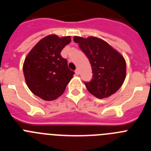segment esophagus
<instances>
[{"mask_svg":"<svg viewBox=\"0 0 151 151\" xmlns=\"http://www.w3.org/2000/svg\"><path fill=\"white\" fill-rule=\"evenodd\" d=\"M75 73H76V74L77 75V76H78V75H79V70H78V69H76V71H75Z\"/></svg>","mask_w":151,"mask_h":151,"instance_id":"esophagus-1","label":"esophagus"}]
</instances>
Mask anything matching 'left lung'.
I'll use <instances>...</instances> for the list:
<instances>
[{"label":"left lung","instance_id":"8db88e82","mask_svg":"<svg viewBox=\"0 0 151 151\" xmlns=\"http://www.w3.org/2000/svg\"><path fill=\"white\" fill-rule=\"evenodd\" d=\"M73 40L91 65V80L84 82L88 91L100 99L116 93L125 78L126 63L123 57L106 41L96 37L75 36Z\"/></svg>","mask_w":151,"mask_h":151}]
</instances>
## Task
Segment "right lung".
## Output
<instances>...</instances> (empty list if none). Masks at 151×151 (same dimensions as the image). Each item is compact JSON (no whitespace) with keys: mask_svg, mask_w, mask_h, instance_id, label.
Here are the masks:
<instances>
[{"mask_svg":"<svg viewBox=\"0 0 151 151\" xmlns=\"http://www.w3.org/2000/svg\"><path fill=\"white\" fill-rule=\"evenodd\" d=\"M71 41L70 36L55 35L45 37L32 49L23 64L28 87L45 101H54L62 95L75 73L69 69L61 50Z\"/></svg>","mask_w":151,"mask_h":151,"instance_id":"1","label":"right lung"}]
</instances>
